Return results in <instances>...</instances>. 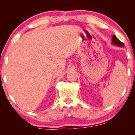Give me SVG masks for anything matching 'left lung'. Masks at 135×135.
<instances>
[{
	"instance_id": "8db88e82",
	"label": "left lung",
	"mask_w": 135,
	"mask_h": 135,
	"mask_svg": "<svg viewBox=\"0 0 135 135\" xmlns=\"http://www.w3.org/2000/svg\"><path fill=\"white\" fill-rule=\"evenodd\" d=\"M112 44L115 45V46H119V47H124V44L120 42L118 38H117V37L115 36V35H114L112 36Z\"/></svg>"
}]
</instances>
